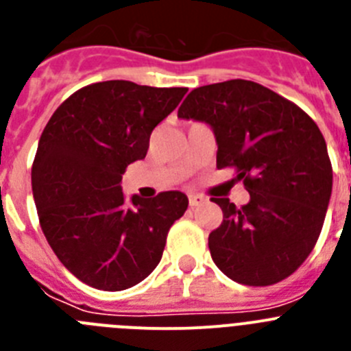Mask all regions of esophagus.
<instances>
[{
    "label": "esophagus",
    "instance_id": "esophagus-1",
    "mask_svg": "<svg viewBox=\"0 0 351 351\" xmlns=\"http://www.w3.org/2000/svg\"><path fill=\"white\" fill-rule=\"evenodd\" d=\"M188 200H190L191 207H198L206 202V197H202V195H190V197H188Z\"/></svg>",
    "mask_w": 351,
    "mask_h": 351
}]
</instances>
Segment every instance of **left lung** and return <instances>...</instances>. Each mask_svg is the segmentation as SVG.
Returning a JSON list of instances; mask_svg holds the SVG:
<instances>
[{"mask_svg": "<svg viewBox=\"0 0 351 351\" xmlns=\"http://www.w3.org/2000/svg\"><path fill=\"white\" fill-rule=\"evenodd\" d=\"M178 116L206 121L218 142L216 167L235 170L250 202L213 198L221 225L209 234L219 271L247 287L287 280L315 247L332 193V165L315 121L253 80H225L186 96Z\"/></svg>", "mask_w": 351, "mask_h": 351, "instance_id": "left-lung-1", "label": "left lung"}]
</instances>
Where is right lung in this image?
Segmentation results:
<instances>
[{
  "label": "right lung",
  "instance_id": "add662e5",
  "mask_svg": "<svg viewBox=\"0 0 351 351\" xmlns=\"http://www.w3.org/2000/svg\"><path fill=\"white\" fill-rule=\"evenodd\" d=\"M186 91L130 80L89 84L68 96L43 128L31 167L40 226L82 283L126 290L160 263L188 198L181 191L133 197L135 209H128L121 179L130 163L144 160L153 130Z\"/></svg>",
  "mask_w": 351,
  "mask_h": 351
}]
</instances>
